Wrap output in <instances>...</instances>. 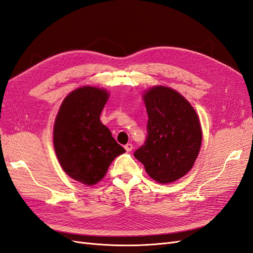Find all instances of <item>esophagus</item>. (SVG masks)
<instances>
[{"mask_svg":"<svg viewBox=\"0 0 253 253\" xmlns=\"http://www.w3.org/2000/svg\"><path fill=\"white\" fill-rule=\"evenodd\" d=\"M125 149L126 152H131L133 150V144L132 143H127L125 145Z\"/></svg>","mask_w":253,"mask_h":253,"instance_id":"obj_1","label":"esophagus"}]
</instances>
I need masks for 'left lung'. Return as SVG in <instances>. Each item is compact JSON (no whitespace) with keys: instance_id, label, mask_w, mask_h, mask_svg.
<instances>
[{"instance_id":"left-lung-1","label":"left lung","mask_w":253,"mask_h":253,"mask_svg":"<svg viewBox=\"0 0 253 253\" xmlns=\"http://www.w3.org/2000/svg\"><path fill=\"white\" fill-rule=\"evenodd\" d=\"M148 112V136L134 153L151 178L160 183L185 176L202 144V127L192 105L178 91L154 86L143 94Z\"/></svg>"}]
</instances>
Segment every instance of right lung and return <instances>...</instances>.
<instances>
[{"instance_id": "right-lung-1", "label": "right lung", "mask_w": 253, "mask_h": 253, "mask_svg": "<svg viewBox=\"0 0 253 253\" xmlns=\"http://www.w3.org/2000/svg\"><path fill=\"white\" fill-rule=\"evenodd\" d=\"M109 99L103 88L82 86L68 94L53 126V147L64 172L87 186L100 181L126 150L100 121Z\"/></svg>"}]
</instances>
